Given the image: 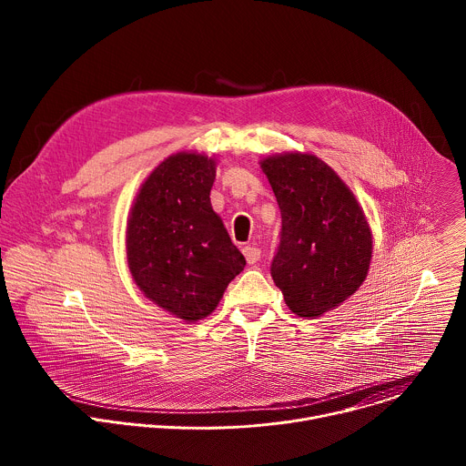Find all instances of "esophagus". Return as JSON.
Wrapping results in <instances>:
<instances>
[{
  "instance_id": "34e87169",
  "label": "esophagus",
  "mask_w": 466,
  "mask_h": 466,
  "mask_svg": "<svg viewBox=\"0 0 466 466\" xmlns=\"http://www.w3.org/2000/svg\"><path fill=\"white\" fill-rule=\"evenodd\" d=\"M259 248L258 247H250V245H247V247H243V256H245V259H247V263L248 265H254L258 259H259Z\"/></svg>"
}]
</instances>
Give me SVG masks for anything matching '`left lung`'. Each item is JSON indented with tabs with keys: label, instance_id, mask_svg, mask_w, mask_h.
I'll use <instances>...</instances> for the list:
<instances>
[{
	"label": "left lung",
	"instance_id": "8db88e82",
	"mask_svg": "<svg viewBox=\"0 0 466 466\" xmlns=\"http://www.w3.org/2000/svg\"><path fill=\"white\" fill-rule=\"evenodd\" d=\"M282 216L271 277L288 308L315 319L358 291L369 273L372 234L354 193L313 155L261 162Z\"/></svg>",
	"mask_w": 466,
	"mask_h": 466
}]
</instances>
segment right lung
<instances>
[{
  "label": "right lung",
  "instance_id": "obj_1",
  "mask_svg": "<svg viewBox=\"0 0 466 466\" xmlns=\"http://www.w3.org/2000/svg\"><path fill=\"white\" fill-rule=\"evenodd\" d=\"M216 162L197 153L166 158L142 184L127 227L132 279L160 308L195 322L210 315L245 268L212 210Z\"/></svg>",
  "mask_w": 466,
  "mask_h": 466
}]
</instances>
